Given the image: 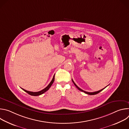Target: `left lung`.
<instances>
[{"instance_id":"left-lung-1","label":"left lung","mask_w":129,"mask_h":129,"mask_svg":"<svg viewBox=\"0 0 129 129\" xmlns=\"http://www.w3.org/2000/svg\"><path fill=\"white\" fill-rule=\"evenodd\" d=\"M72 82L73 83V84H74V85L76 86V87L79 90H80V91H82V92H84V93H86V94H89V95H95V94H98V93H99V92H100L101 91H102V90H103L105 88H103V89H101V90H99V91H95V92H86V91H84V90H83L82 89H81V88H80L76 84H75V83L74 82V81H73V80L72 79Z\"/></svg>"}]
</instances>
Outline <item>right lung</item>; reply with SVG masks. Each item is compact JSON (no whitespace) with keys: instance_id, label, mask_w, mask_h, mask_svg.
<instances>
[{"instance_id":"1","label":"right lung","mask_w":129,"mask_h":129,"mask_svg":"<svg viewBox=\"0 0 129 129\" xmlns=\"http://www.w3.org/2000/svg\"><path fill=\"white\" fill-rule=\"evenodd\" d=\"M55 75V74H54ZM54 75L53 76V78L51 80V81L50 82V83L48 84V85L44 89H43V90L40 91H38V92H31V91H27L24 89H22L23 90H24L25 92H27L28 94H29V95H33V96H38V95H40L41 94H42L43 93H44V92H45L46 91H47L49 89V88L51 87V86L52 85V84H53L54 81Z\"/></svg>"}]
</instances>
